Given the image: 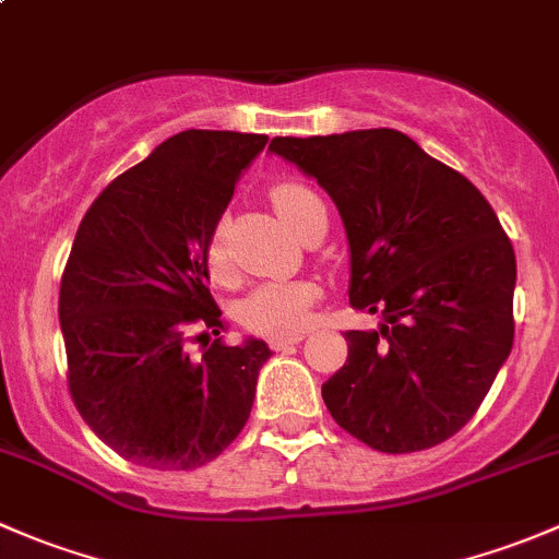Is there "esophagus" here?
Wrapping results in <instances>:
<instances>
[{
    "instance_id": "1",
    "label": "esophagus",
    "mask_w": 559,
    "mask_h": 559,
    "mask_svg": "<svg viewBox=\"0 0 559 559\" xmlns=\"http://www.w3.org/2000/svg\"><path fill=\"white\" fill-rule=\"evenodd\" d=\"M306 341V332H295V335H273L270 337V348H275V352H284V348L295 346V343Z\"/></svg>"
}]
</instances>
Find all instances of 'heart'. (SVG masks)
Instances as JSON below:
<instances>
[{
	"instance_id": "heart-1",
	"label": "heart",
	"mask_w": 559,
	"mask_h": 559,
	"mask_svg": "<svg viewBox=\"0 0 559 559\" xmlns=\"http://www.w3.org/2000/svg\"><path fill=\"white\" fill-rule=\"evenodd\" d=\"M273 202L278 207L281 218L297 233L302 218L308 216L313 205H321L319 194L302 183H281L273 189ZM207 262L216 273H224L229 264L227 243H224V229L218 227L207 248ZM319 297V289L311 281H270L257 286L240 306V319L246 326L267 335H286L297 332L311 319V308Z\"/></svg>"
}]
</instances>
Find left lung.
I'll use <instances>...</instances> for the list:
<instances>
[{
  "mask_svg": "<svg viewBox=\"0 0 559 559\" xmlns=\"http://www.w3.org/2000/svg\"><path fill=\"white\" fill-rule=\"evenodd\" d=\"M270 151L335 202L348 302L381 313L348 330L321 397L376 452H421L471 421L514 346L516 257L481 191L397 129L273 138Z\"/></svg>",
  "mask_w": 559,
  "mask_h": 559,
  "instance_id": "8db88e82",
  "label": "left lung"
}]
</instances>
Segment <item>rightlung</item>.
<instances>
[{"label": "right lung", "mask_w": 559, "mask_h": 559, "mask_svg": "<svg viewBox=\"0 0 559 559\" xmlns=\"http://www.w3.org/2000/svg\"><path fill=\"white\" fill-rule=\"evenodd\" d=\"M264 134L186 129L118 175L78 227L59 292L70 394L123 460L191 471L251 414L267 343L224 346L207 248ZM200 325L202 358L185 341Z\"/></svg>", "instance_id": "add662e5"}]
</instances>
